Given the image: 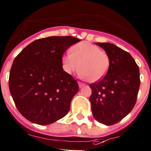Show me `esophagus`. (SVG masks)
<instances>
[{"instance_id": "esophagus-1", "label": "esophagus", "mask_w": 151, "mask_h": 151, "mask_svg": "<svg viewBox=\"0 0 151 151\" xmlns=\"http://www.w3.org/2000/svg\"><path fill=\"white\" fill-rule=\"evenodd\" d=\"M78 86H79V88H82L83 87L85 86V84L84 83H81V82H78Z\"/></svg>"}]
</instances>
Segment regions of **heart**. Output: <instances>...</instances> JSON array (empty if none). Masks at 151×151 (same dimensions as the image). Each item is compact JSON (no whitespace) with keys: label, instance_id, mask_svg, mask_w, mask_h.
Segmentation results:
<instances>
[{"label":"heart","instance_id":"1","mask_svg":"<svg viewBox=\"0 0 151 151\" xmlns=\"http://www.w3.org/2000/svg\"><path fill=\"white\" fill-rule=\"evenodd\" d=\"M72 53H67L62 58V67L67 74L82 69L80 74L92 82L104 77L110 67V60L105 52L99 47L88 42H81L73 46Z\"/></svg>","mask_w":151,"mask_h":151}]
</instances>
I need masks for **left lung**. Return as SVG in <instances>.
Instances as JSON below:
<instances>
[{
    "label": "left lung",
    "instance_id": "left-lung-1",
    "mask_svg": "<svg viewBox=\"0 0 151 151\" xmlns=\"http://www.w3.org/2000/svg\"><path fill=\"white\" fill-rule=\"evenodd\" d=\"M107 54L110 67L105 76L90 84L91 110L96 121L112 125L133 110L140 85L139 69L130 53L110 43H96Z\"/></svg>",
    "mask_w": 151,
    "mask_h": 151
}]
</instances>
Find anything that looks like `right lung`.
Instances as JSON below:
<instances>
[{
	"label": "right lung",
	"mask_w": 151,
	"mask_h": 151,
	"mask_svg": "<svg viewBox=\"0 0 151 151\" xmlns=\"http://www.w3.org/2000/svg\"><path fill=\"white\" fill-rule=\"evenodd\" d=\"M79 41L72 36L41 38L15 58L9 87L18 111L27 120L46 125L67 114L78 84L64 71L61 61L64 52Z\"/></svg>",
	"instance_id": "add662e5"
}]
</instances>
